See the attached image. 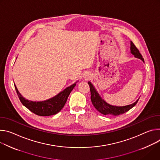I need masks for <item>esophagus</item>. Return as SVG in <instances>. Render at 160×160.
<instances>
[{
  "label": "esophagus",
  "mask_w": 160,
  "mask_h": 160,
  "mask_svg": "<svg viewBox=\"0 0 160 160\" xmlns=\"http://www.w3.org/2000/svg\"><path fill=\"white\" fill-rule=\"evenodd\" d=\"M90 77H91V76H90V74H86L84 75V78H85L86 79H89Z\"/></svg>",
  "instance_id": "obj_1"
}]
</instances>
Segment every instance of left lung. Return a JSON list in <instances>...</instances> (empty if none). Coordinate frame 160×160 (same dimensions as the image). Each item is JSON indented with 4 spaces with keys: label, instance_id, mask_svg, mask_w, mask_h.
I'll use <instances>...</instances> for the list:
<instances>
[{
    "label": "left lung",
    "instance_id": "8db88e82",
    "mask_svg": "<svg viewBox=\"0 0 160 160\" xmlns=\"http://www.w3.org/2000/svg\"><path fill=\"white\" fill-rule=\"evenodd\" d=\"M130 52L132 55H134L135 58H139L144 62L142 56L138 49L136 48V46L134 45V44L132 41L130 42ZM88 83L89 84L90 88L91 100L93 105H94V107L98 112H100L101 114L104 115L111 114L114 116H118L119 114L125 113L126 112L130 110L132 108H133L139 100L138 98L135 102L125 106L112 105L109 104L103 99L102 98V97L100 96L97 90L95 89V88L90 81H89Z\"/></svg>",
    "mask_w": 160,
    "mask_h": 160
}]
</instances>
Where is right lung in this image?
Returning <instances> with one entry per match:
<instances>
[{"label":"right lung","instance_id":"add662e5","mask_svg":"<svg viewBox=\"0 0 160 160\" xmlns=\"http://www.w3.org/2000/svg\"><path fill=\"white\" fill-rule=\"evenodd\" d=\"M76 85V83H74L66 88L63 91L61 92L56 96L41 102H33L25 99L18 90L16 85L14 87L18 96L25 107L38 116H49L57 114L62 109L67 100L68 97Z\"/></svg>","mask_w":160,"mask_h":160}]
</instances>
